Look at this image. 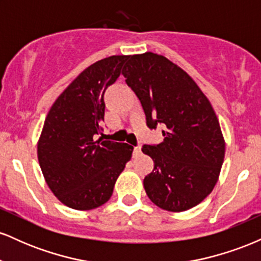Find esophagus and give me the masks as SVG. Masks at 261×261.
<instances>
[{
  "instance_id": "esophagus-1",
  "label": "esophagus",
  "mask_w": 261,
  "mask_h": 261,
  "mask_svg": "<svg viewBox=\"0 0 261 261\" xmlns=\"http://www.w3.org/2000/svg\"><path fill=\"white\" fill-rule=\"evenodd\" d=\"M134 154L135 155H140L141 154V147H140V146H137V147L134 148Z\"/></svg>"
}]
</instances>
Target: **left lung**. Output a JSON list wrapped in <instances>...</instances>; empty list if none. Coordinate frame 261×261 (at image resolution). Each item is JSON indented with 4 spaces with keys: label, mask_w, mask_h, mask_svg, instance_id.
Listing matches in <instances>:
<instances>
[{
    "label": "left lung",
    "mask_w": 261,
    "mask_h": 261,
    "mask_svg": "<svg viewBox=\"0 0 261 261\" xmlns=\"http://www.w3.org/2000/svg\"><path fill=\"white\" fill-rule=\"evenodd\" d=\"M122 74L148 127H164L163 142L142 147L154 163L143 179L146 194L166 211L193 208L214 190L224 160L226 142L214 108L195 81L163 55H130Z\"/></svg>",
    "instance_id": "8db88e82"
}]
</instances>
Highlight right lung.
Wrapping results in <instances>:
<instances>
[{
	"label": "right lung",
	"instance_id": "1",
	"mask_svg": "<svg viewBox=\"0 0 261 261\" xmlns=\"http://www.w3.org/2000/svg\"><path fill=\"white\" fill-rule=\"evenodd\" d=\"M128 55L88 66L54 101L38 141V161L47 187L64 205L97 208L133 157V146L97 140L104 121V92L120 76Z\"/></svg>",
	"mask_w": 261,
	"mask_h": 261
}]
</instances>
